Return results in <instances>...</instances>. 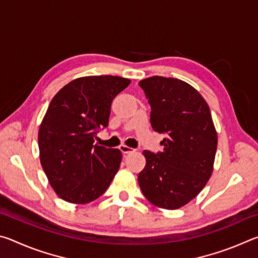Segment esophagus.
Segmentation results:
<instances>
[{
    "mask_svg": "<svg viewBox=\"0 0 258 258\" xmlns=\"http://www.w3.org/2000/svg\"><path fill=\"white\" fill-rule=\"evenodd\" d=\"M119 150H120L121 152H123L124 155L131 154V152H134V149H132V148H130V147H127V146H125V145L119 146Z\"/></svg>",
    "mask_w": 258,
    "mask_h": 258,
    "instance_id": "obj_1",
    "label": "esophagus"
}]
</instances>
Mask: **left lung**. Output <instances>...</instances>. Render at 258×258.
I'll list each match as a JSON object with an SVG mask.
<instances>
[{"label": "left lung", "instance_id": "8db88e82", "mask_svg": "<svg viewBox=\"0 0 258 258\" xmlns=\"http://www.w3.org/2000/svg\"><path fill=\"white\" fill-rule=\"evenodd\" d=\"M151 107L155 132L165 133L158 154L145 150L139 173L142 194L155 206L177 209L197 197L212 176L217 132L207 102L177 78L154 76L139 82Z\"/></svg>", "mask_w": 258, "mask_h": 258}]
</instances>
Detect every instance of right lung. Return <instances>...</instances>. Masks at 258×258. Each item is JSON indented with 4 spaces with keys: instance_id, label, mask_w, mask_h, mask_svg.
Wrapping results in <instances>:
<instances>
[{
    "instance_id": "right-lung-1",
    "label": "right lung",
    "mask_w": 258,
    "mask_h": 258,
    "mask_svg": "<svg viewBox=\"0 0 258 258\" xmlns=\"http://www.w3.org/2000/svg\"><path fill=\"white\" fill-rule=\"evenodd\" d=\"M130 83L119 76H84L51 100L38 130L40 160L52 189L64 202H93L118 172L120 150L93 143L97 130L108 126L113 98Z\"/></svg>"
}]
</instances>
